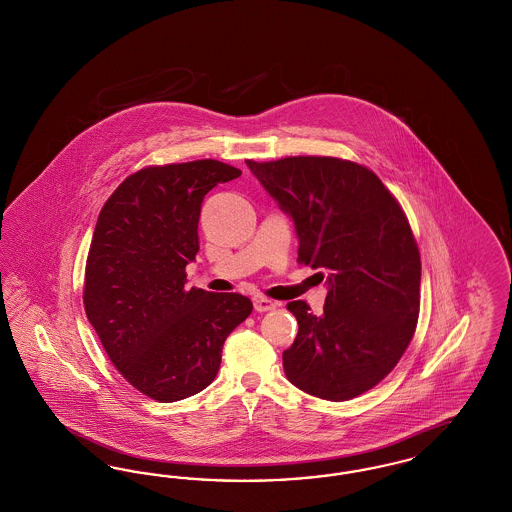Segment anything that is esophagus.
<instances>
[{"label": "esophagus", "instance_id": "34e87169", "mask_svg": "<svg viewBox=\"0 0 512 512\" xmlns=\"http://www.w3.org/2000/svg\"><path fill=\"white\" fill-rule=\"evenodd\" d=\"M278 305H280L278 301H272V299L263 297V295H259V297H255V299H253V307H255V311H259V313L272 311V309H276Z\"/></svg>", "mask_w": 512, "mask_h": 512}]
</instances>
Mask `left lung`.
Returning a JSON list of instances; mask_svg holds the SVG:
<instances>
[{"instance_id": "obj_1", "label": "left lung", "mask_w": 512, "mask_h": 512, "mask_svg": "<svg viewBox=\"0 0 512 512\" xmlns=\"http://www.w3.org/2000/svg\"><path fill=\"white\" fill-rule=\"evenodd\" d=\"M245 163L292 215L297 263L328 272L320 317L307 301L288 303L299 324L282 355L288 380L328 401L372 390L407 351L420 311V251L405 211L374 172L347 159Z\"/></svg>"}]
</instances>
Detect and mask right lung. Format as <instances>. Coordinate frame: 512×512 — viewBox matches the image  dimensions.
Returning a JSON list of instances; mask_svg holds the SVG:
<instances>
[{"instance_id": "add662e5", "label": "right lung", "mask_w": 512, "mask_h": 512, "mask_svg": "<svg viewBox=\"0 0 512 512\" xmlns=\"http://www.w3.org/2000/svg\"><path fill=\"white\" fill-rule=\"evenodd\" d=\"M240 169L215 159L149 165L105 201L84 272V309L122 378L172 403L205 390L222 345L251 315L240 293L186 290L203 197Z\"/></svg>"}]
</instances>
